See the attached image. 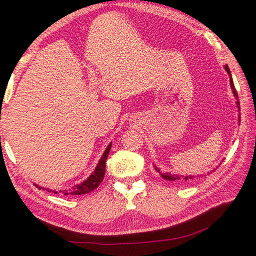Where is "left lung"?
Here are the masks:
<instances>
[{"label":"left lung","instance_id":"left-lung-1","mask_svg":"<svg viewBox=\"0 0 256 256\" xmlns=\"http://www.w3.org/2000/svg\"><path fill=\"white\" fill-rule=\"evenodd\" d=\"M225 70H226V72L230 74V86H232V91H234V96L236 98V100H238V102H236V104H238V110H240V102H238V91L236 90V87H234V80H232V74H230V68H228V66H225ZM158 173H160V170H158ZM160 176H162V178H165V180H171V182H191V180H194L196 178L195 176H171L170 173H165V174H162L160 173ZM199 176V178H200Z\"/></svg>","mask_w":256,"mask_h":256}]
</instances>
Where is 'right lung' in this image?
I'll use <instances>...</instances> for the list:
<instances>
[{"instance_id": "add662e5", "label": "right lung", "mask_w": 256, "mask_h": 256, "mask_svg": "<svg viewBox=\"0 0 256 256\" xmlns=\"http://www.w3.org/2000/svg\"><path fill=\"white\" fill-rule=\"evenodd\" d=\"M111 143L110 145L106 147V152L102 154V158H100V163L91 176H89V178L87 180H85L84 182H82L80 184H78L76 186H74L72 189H68V190H60V191H54V190H48V189H44L48 192H52L55 194H59L61 193L62 195H82V194H87L92 192L93 190H96V188L100 184V182L104 180V170H106V160L108 158V154L110 152L111 150ZM36 186V184H35ZM39 189H42V188H39Z\"/></svg>"}]
</instances>
